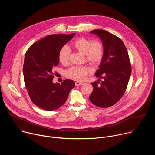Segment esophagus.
<instances>
[{
  "label": "esophagus",
  "mask_w": 155,
  "mask_h": 155,
  "mask_svg": "<svg viewBox=\"0 0 155 155\" xmlns=\"http://www.w3.org/2000/svg\"><path fill=\"white\" fill-rule=\"evenodd\" d=\"M83 84H84V83H83V82H80V81H77V82H75V86H81V85H83Z\"/></svg>",
  "instance_id": "1"
}]
</instances>
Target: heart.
<instances>
[{
	"label": "heart",
	"instance_id": "obj_1",
	"mask_svg": "<svg viewBox=\"0 0 155 155\" xmlns=\"http://www.w3.org/2000/svg\"><path fill=\"white\" fill-rule=\"evenodd\" d=\"M71 47L84 55L86 60L90 63L96 65L102 60L104 48L102 43L94 40L91 41L84 37L75 40L71 45ZM70 50L65 47H62L59 53V59L63 65H67L69 62ZM93 70L90 67L73 66L66 71V76L77 81H82L92 73Z\"/></svg>",
	"mask_w": 155,
	"mask_h": 155
}]
</instances>
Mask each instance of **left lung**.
<instances>
[{"label":"left lung","instance_id":"left-lung-1","mask_svg":"<svg viewBox=\"0 0 155 155\" xmlns=\"http://www.w3.org/2000/svg\"><path fill=\"white\" fill-rule=\"evenodd\" d=\"M90 33L100 38L104 52L95 74L104 80L100 85L97 84L98 81L91 83L94 90L90 100L96 106L107 108L118 102L123 96L131 74V65L127 49L119 37L102 29Z\"/></svg>","mask_w":155,"mask_h":155}]
</instances>
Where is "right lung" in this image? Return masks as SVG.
Wrapping results in <instances>:
<instances>
[{
	"label": "right lung",
	"instance_id": "obj_1",
	"mask_svg": "<svg viewBox=\"0 0 155 155\" xmlns=\"http://www.w3.org/2000/svg\"><path fill=\"white\" fill-rule=\"evenodd\" d=\"M75 34H53L38 40L26 51L23 65L25 83L32 102L47 111L61 107L67 100L75 82L66 79L54 83L53 70L59 63V53Z\"/></svg>",
	"mask_w": 155,
	"mask_h": 155
}]
</instances>
